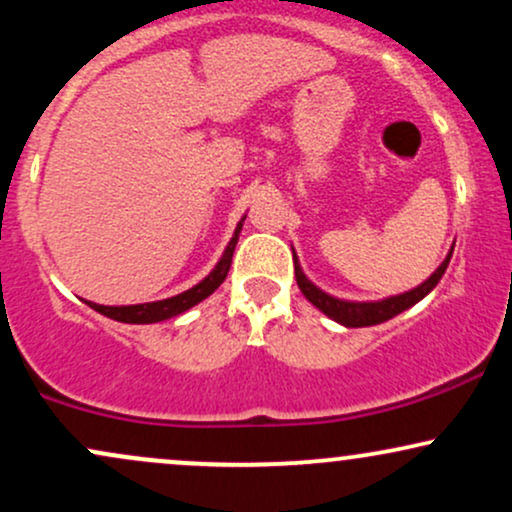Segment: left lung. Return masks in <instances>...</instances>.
Masks as SVG:
<instances>
[{
  "label": "left lung",
  "instance_id": "1",
  "mask_svg": "<svg viewBox=\"0 0 512 512\" xmlns=\"http://www.w3.org/2000/svg\"><path fill=\"white\" fill-rule=\"evenodd\" d=\"M450 257H452V250L448 252V257H445L443 264H440L436 272L428 276L424 284L416 286V289H411L407 293H399V296L383 298V301H368V303L342 301V298H334V296H330V293L317 289L313 281L303 274L296 252H293V269H296L298 289H301L303 296L308 298V301L313 303L317 310H322L327 317H332L334 322H339V325H344V327H370V325H380V322H385V320H390V317L404 313V310L411 308V305H416L421 298L428 296V293L436 289V284L440 281V276L445 274V269H448Z\"/></svg>",
  "mask_w": 512,
  "mask_h": 512
}]
</instances>
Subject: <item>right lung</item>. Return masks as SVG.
<instances>
[{"label":"right lung","instance_id":"right-lung-1","mask_svg":"<svg viewBox=\"0 0 512 512\" xmlns=\"http://www.w3.org/2000/svg\"><path fill=\"white\" fill-rule=\"evenodd\" d=\"M243 221L245 219H240V223L236 226V233H233L231 243L226 245V250H223L221 260L216 262V267L211 269V272L204 276L197 286H192V289L182 291L173 298H163V301H154V303H137V305H98L91 301H86V303L91 305L93 310H98L101 315L110 317V320L127 322V325H151V322H163V320H168V317L187 313V310L195 308V305L202 303L204 298H209L211 293H214L223 284L228 269H231L233 250H236Z\"/></svg>","mask_w":512,"mask_h":512}]
</instances>
